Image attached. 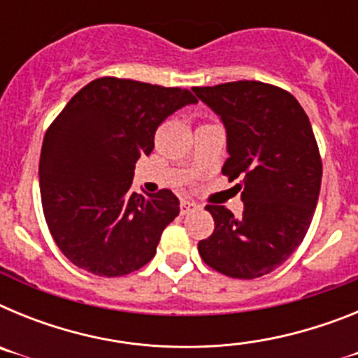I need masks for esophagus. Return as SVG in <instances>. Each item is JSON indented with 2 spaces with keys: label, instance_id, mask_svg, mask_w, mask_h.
I'll return each instance as SVG.
<instances>
[{
  "label": "esophagus",
  "instance_id": "34e87169",
  "mask_svg": "<svg viewBox=\"0 0 358 358\" xmlns=\"http://www.w3.org/2000/svg\"><path fill=\"white\" fill-rule=\"evenodd\" d=\"M197 204H195V202H189V201H182L181 202V206H179V210H181V213L182 215H188V213H192V211H195L197 210Z\"/></svg>",
  "mask_w": 358,
  "mask_h": 358
}]
</instances>
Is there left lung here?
<instances>
[{
  "label": "left lung",
  "instance_id": "8db88e82",
  "mask_svg": "<svg viewBox=\"0 0 358 358\" xmlns=\"http://www.w3.org/2000/svg\"><path fill=\"white\" fill-rule=\"evenodd\" d=\"M227 132L229 181L242 179L243 213L208 204L215 220L199 255L217 273L255 280L280 267L305 238L321 189L322 163L314 131L289 91L258 80L194 87Z\"/></svg>",
  "mask_w": 358,
  "mask_h": 358
}]
</instances>
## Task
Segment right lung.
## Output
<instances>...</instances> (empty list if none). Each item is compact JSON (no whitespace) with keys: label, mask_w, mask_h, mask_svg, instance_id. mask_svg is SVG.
I'll use <instances>...</instances> for the list:
<instances>
[{"label":"right lung","mask_w":358,"mask_h":358,"mask_svg":"<svg viewBox=\"0 0 358 358\" xmlns=\"http://www.w3.org/2000/svg\"><path fill=\"white\" fill-rule=\"evenodd\" d=\"M188 103H197L188 90L102 77L53 120L41 148V201L71 264L116 278L154 258L179 199L170 189L147 197L131 192L134 164L152 152L161 123Z\"/></svg>","instance_id":"obj_1"}]
</instances>
